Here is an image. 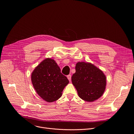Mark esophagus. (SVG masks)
<instances>
[{"instance_id":"obj_1","label":"esophagus","mask_w":134,"mask_h":134,"mask_svg":"<svg viewBox=\"0 0 134 134\" xmlns=\"http://www.w3.org/2000/svg\"><path fill=\"white\" fill-rule=\"evenodd\" d=\"M67 78H68V79H69V80L70 81H71V75H68Z\"/></svg>"}]
</instances>
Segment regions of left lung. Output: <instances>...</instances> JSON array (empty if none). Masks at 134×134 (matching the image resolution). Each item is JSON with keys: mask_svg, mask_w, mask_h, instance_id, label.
Listing matches in <instances>:
<instances>
[{"mask_svg": "<svg viewBox=\"0 0 134 134\" xmlns=\"http://www.w3.org/2000/svg\"><path fill=\"white\" fill-rule=\"evenodd\" d=\"M71 79L79 97L86 101L98 99L105 91L106 76L102 71L91 63H77L76 72Z\"/></svg>", "mask_w": 134, "mask_h": 134, "instance_id": "8db88e82", "label": "left lung"}]
</instances>
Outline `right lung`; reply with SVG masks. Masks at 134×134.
<instances>
[{"label":"right lung","mask_w":134,"mask_h":134,"mask_svg":"<svg viewBox=\"0 0 134 134\" xmlns=\"http://www.w3.org/2000/svg\"><path fill=\"white\" fill-rule=\"evenodd\" d=\"M31 78L37 94L49 102L58 100L69 83L67 77L61 73L55 61L50 58L43 60L34 69Z\"/></svg>","instance_id":"obj_1"}]
</instances>
